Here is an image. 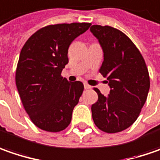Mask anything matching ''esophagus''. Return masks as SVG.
I'll return each mask as SVG.
<instances>
[{
	"label": "esophagus",
	"instance_id": "esophagus-1",
	"mask_svg": "<svg viewBox=\"0 0 160 160\" xmlns=\"http://www.w3.org/2000/svg\"><path fill=\"white\" fill-rule=\"evenodd\" d=\"M84 88H85V89H89V88H91L90 86L88 85L87 83H85V84H84Z\"/></svg>",
	"mask_w": 160,
	"mask_h": 160
}]
</instances>
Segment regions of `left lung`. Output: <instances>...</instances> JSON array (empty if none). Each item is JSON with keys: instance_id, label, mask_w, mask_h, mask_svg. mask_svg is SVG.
<instances>
[{"instance_id": "8db88e82", "label": "left lung", "mask_w": 160, "mask_h": 160, "mask_svg": "<svg viewBox=\"0 0 160 160\" xmlns=\"http://www.w3.org/2000/svg\"><path fill=\"white\" fill-rule=\"evenodd\" d=\"M90 32L103 53L99 72L111 90L103 96L95 88L98 100L92 104V118L99 129L117 133L127 129L138 118L150 89L144 59L128 36L111 26L92 25Z\"/></svg>"}]
</instances>
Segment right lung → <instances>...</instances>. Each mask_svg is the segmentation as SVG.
I'll return each mask as SVG.
<instances>
[{
	"mask_svg": "<svg viewBox=\"0 0 160 160\" xmlns=\"http://www.w3.org/2000/svg\"><path fill=\"white\" fill-rule=\"evenodd\" d=\"M88 23L59 24L43 27L25 42L20 52L16 84L27 114L39 128L65 129L84 89L80 81L61 76L67 64L68 48L89 28Z\"/></svg>",
	"mask_w": 160,
	"mask_h": 160,
	"instance_id": "1",
	"label": "right lung"
}]
</instances>
